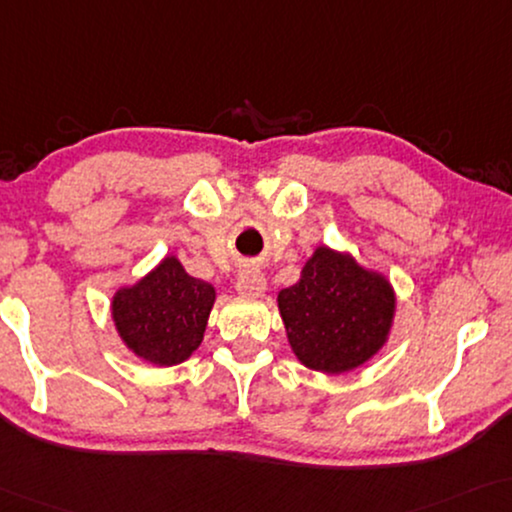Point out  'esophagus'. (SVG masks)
Segmentation results:
<instances>
[{"mask_svg":"<svg viewBox=\"0 0 512 512\" xmlns=\"http://www.w3.org/2000/svg\"><path fill=\"white\" fill-rule=\"evenodd\" d=\"M236 290L243 297H259L266 290V278L259 269H246L241 271L239 280H236Z\"/></svg>","mask_w":512,"mask_h":512,"instance_id":"34e87169","label":"esophagus"}]
</instances>
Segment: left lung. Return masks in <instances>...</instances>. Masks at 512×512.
<instances>
[{
  "label": "left lung",
  "mask_w": 512,
  "mask_h": 512,
  "mask_svg": "<svg viewBox=\"0 0 512 512\" xmlns=\"http://www.w3.org/2000/svg\"><path fill=\"white\" fill-rule=\"evenodd\" d=\"M287 338L308 369H357L385 343L394 315V292L378 273L355 259L318 248L297 285L278 294Z\"/></svg>",
  "instance_id": "8db88e82"
}]
</instances>
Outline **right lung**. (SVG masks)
<instances>
[{
    "label": "right lung",
    "instance_id": "1",
    "mask_svg": "<svg viewBox=\"0 0 512 512\" xmlns=\"http://www.w3.org/2000/svg\"><path fill=\"white\" fill-rule=\"evenodd\" d=\"M215 290L187 276L176 257H167L139 285L113 299V320L127 348L146 362H185L204 338Z\"/></svg>",
    "mask_w": 512,
    "mask_h": 512
}]
</instances>
